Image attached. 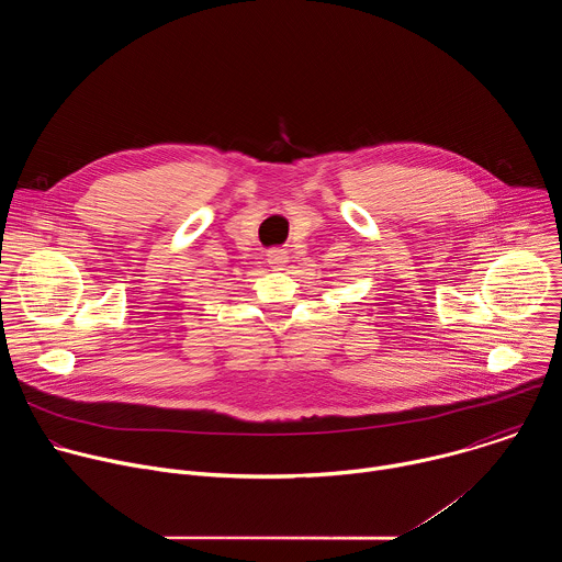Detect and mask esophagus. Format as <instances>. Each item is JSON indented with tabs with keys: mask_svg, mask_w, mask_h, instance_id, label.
I'll list each match as a JSON object with an SVG mask.
<instances>
[{
	"mask_svg": "<svg viewBox=\"0 0 562 562\" xmlns=\"http://www.w3.org/2000/svg\"><path fill=\"white\" fill-rule=\"evenodd\" d=\"M267 260H269L271 267L282 269V267H286V262H289V251H284V249H271L269 256H267Z\"/></svg>",
	"mask_w": 562,
	"mask_h": 562,
	"instance_id": "1",
	"label": "esophagus"
}]
</instances>
